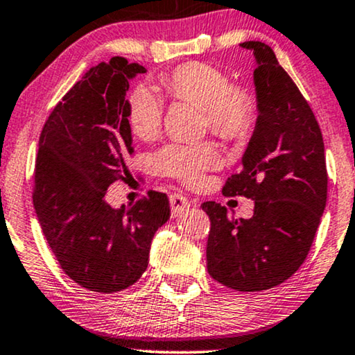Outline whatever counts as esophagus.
Wrapping results in <instances>:
<instances>
[{
	"label": "esophagus",
	"mask_w": 355,
	"mask_h": 355,
	"mask_svg": "<svg viewBox=\"0 0 355 355\" xmlns=\"http://www.w3.org/2000/svg\"><path fill=\"white\" fill-rule=\"evenodd\" d=\"M169 203H171L173 216H179L184 210H187V208L191 207L189 198L181 196V193H173V196H169Z\"/></svg>",
	"instance_id": "1"
}]
</instances>
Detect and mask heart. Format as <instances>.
<instances>
[{
	"label": "heart",
	"instance_id": "obj_1",
	"mask_svg": "<svg viewBox=\"0 0 355 355\" xmlns=\"http://www.w3.org/2000/svg\"><path fill=\"white\" fill-rule=\"evenodd\" d=\"M159 85L174 100L205 108L213 132L239 139L255 119V100L244 87L231 85L227 74L207 62H186L162 76ZM128 119L137 137L148 140L162 129L163 105L148 87L137 85L128 98ZM155 168L186 184H197L203 173L220 166L221 158L210 144L166 145L153 157Z\"/></svg>",
	"mask_w": 355,
	"mask_h": 355
}]
</instances>
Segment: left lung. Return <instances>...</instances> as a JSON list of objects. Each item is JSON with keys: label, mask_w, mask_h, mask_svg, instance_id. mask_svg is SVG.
<instances>
[{"label": "left lung", "mask_w": 355, "mask_h": 355, "mask_svg": "<svg viewBox=\"0 0 355 355\" xmlns=\"http://www.w3.org/2000/svg\"><path fill=\"white\" fill-rule=\"evenodd\" d=\"M257 67V123L242 155L241 173L223 187L225 196L255 200L249 220L205 202L211 230L207 268L218 283L242 293L271 289L304 263L327 205L328 174L320 125L307 100L273 50L244 42Z\"/></svg>", "instance_id": "obj_1"}]
</instances>
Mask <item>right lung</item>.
Segmentation results:
<instances>
[{
  "label": "right lung",
  "instance_id": "right-lung-1",
  "mask_svg": "<svg viewBox=\"0 0 355 355\" xmlns=\"http://www.w3.org/2000/svg\"><path fill=\"white\" fill-rule=\"evenodd\" d=\"M144 72L121 56L90 67L55 106L38 140V223L62 271L94 293L132 286L147 270L155 232L169 220L163 192L150 191L129 208L105 200L111 184L130 176L125 92Z\"/></svg>",
  "mask_w": 355,
  "mask_h": 355
}]
</instances>
